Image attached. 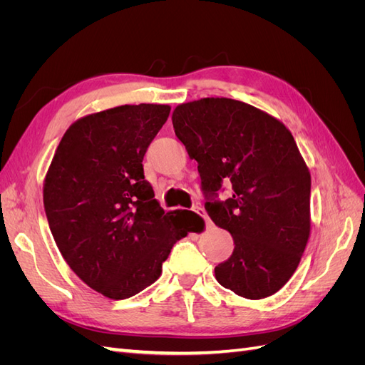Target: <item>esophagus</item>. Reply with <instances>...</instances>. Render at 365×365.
<instances>
[{"label":"esophagus","mask_w":365,"mask_h":365,"mask_svg":"<svg viewBox=\"0 0 365 365\" xmlns=\"http://www.w3.org/2000/svg\"><path fill=\"white\" fill-rule=\"evenodd\" d=\"M193 212L197 215V216H201L202 219H204V222H205V225L207 227H210V225H212V220H210V217L207 216V213H205V210L204 208H201V207H193Z\"/></svg>","instance_id":"obj_1"}]
</instances>
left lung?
Returning a JSON list of instances; mask_svg holds the SVG:
<instances>
[{
    "label": "left lung",
    "mask_w": 365,
    "mask_h": 365,
    "mask_svg": "<svg viewBox=\"0 0 365 365\" xmlns=\"http://www.w3.org/2000/svg\"><path fill=\"white\" fill-rule=\"evenodd\" d=\"M172 123L197 161L208 216L235 240L216 280L250 300L275 294L292 277L311 233V173L289 129L225 97L178 105ZM222 183L234 195L219 202Z\"/></svg>",
    "instance_id": "8db88e82"
}]
</instances>
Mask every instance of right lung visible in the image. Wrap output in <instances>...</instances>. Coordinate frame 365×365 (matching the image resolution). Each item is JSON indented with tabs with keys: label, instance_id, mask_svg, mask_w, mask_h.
Masks as SVG:
<instances>
[{
	"label": "right lung",
	"instance_id": "obj_1",
	"mask_svg": "<svg viewBox=\"0 0 365 365\" xmlns=\"http://www.w3.org/2000/svg\"><path fill=\"white\" fill-rule=\"evenodd\" d=\"M169 113V105L140 103L79 118L63 134L43 181V208L62 257L113 300L150 286L176 240L196 231V213H164L143 170Z\"/></svg>",
	"mask_w": 365,
	"mask_h": 365
}]
</instances>
